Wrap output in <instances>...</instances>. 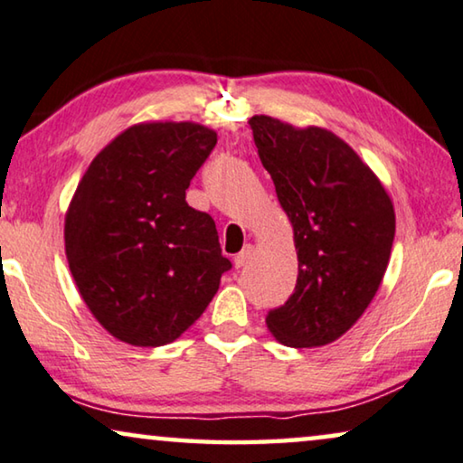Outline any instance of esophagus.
<instances>
[{"mask_svg": "<svg viewBox=\"0 0 463 463\" xmlns=\"http://www.w3.org/2000/svg\"><path fill=\"white\" fill-rule=\"evenodd\" d=\"M251 251H253V247L251 245H245L243 250H241V253L234 255V268H243L245 261L251 258Z\"/></svg>", "mask_w": 463, "mask_h": 463, "instance_id": "esophagus-1", "label": "esophagus"}]
</instances>
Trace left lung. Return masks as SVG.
Masks as SVG:
<instances>
[{
    "label": "left lung",
    "mask_w": 463,
    "mask_h": 463,
    "mask_svg": "<svg viewBox=\"0 0 463 463\" xmlns=\"http://www.w3.org/2000/svg\"><path fill=\"white\" fill-rule=\"evenodd\" d=\"M260 160L293 226L298 285L266 316L288 347L343 336L374 299L395 239V210L383 183L341 137L272 116L250 120Z\"/></svg>",
    "instance_id": "left-lung-1"
}]
</instances>
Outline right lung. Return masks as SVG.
Masks as SVG:
<instances>
[{
  "instance_id": "add662e5",
  "label": "right lung",
  "mask_w": 463,
  "mask_h": 463,
  "mask_svg": "<svg viewBox=\"0 0 463 463\" xmlns=\"http://www.w3.org/2000/svg\"><path fill=\"white\" fill-rule=\"evenodd\" d=\"M216 141L197 122L135 124L93 157L74 191L68 266L95 320L122 343L178 339L231 270L212 216L184 199Z\"/></svg>"
}]
</instances>
